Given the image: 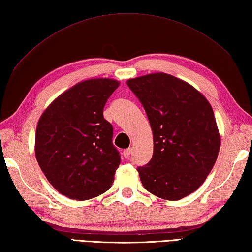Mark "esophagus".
I'll return each instance as SVG.
<instances>
[{"mask_svg": "<svg viewBox=\"0 0 252 252\" xmlns=\"http://www.w3.org/2000/svg\"><path fill=\"white\" fill-rule=\"evenodd\" d=\"M130 154H131V149H130V148H128V149H125L124 151H123V156H124L126 159H129V157H130Z\"/></svg>", "mask_w": 252, "mask_h": 252, "instance_id": "1", "label": "esophagus"}]
</instances>
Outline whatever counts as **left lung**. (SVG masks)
<instances>
[{"instance_id": "obj_1", "label": "left lung", "mask_w": 252, "mask_h": 252, "mask_svg": "<svg viewBox=\"0 0 252 252\" xmlns=\"http://www.w3.org/2000/svg\"><path fill=\"white\" fill-rule=\"evenodd\" d=\"M127 85L144 106L154 135L153 158L137 168L144 188L168 201L195 192L220 147L210 102L191 84L163 72L129 79Z\"/></svg>"}]
</instances>
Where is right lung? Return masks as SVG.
Returning <instances> with one entry per match:
<instances>
[{
	"instance_id": "obj_1",
	"label": "right lung",
	"mask_w": 252,
	"mask_h": 252,
	"mask_svg": "<svg viewBox=\"0 0 252 252\" xmlns=\"http://www.w3.org/2000/svg\"><path fill=\"white\" fill-rule=\"evenodd\" d=\"M114 79L81 81L57 97L38 121L35 155L45 177L72 200L96 197L112 187L121 157L113 146V127L104 120Z\"/></svg>"
}]
</instances>
